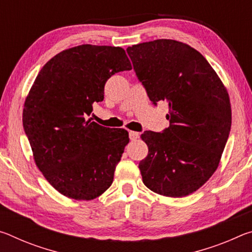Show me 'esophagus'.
Segmentation results:
<instances>
[{"label":"esophagus","instance_id":"1","mask_svg":"<svg viewBox=\"0 0 252 252\" xmlns=\"http://www.w3.org/2000/svg\"><path fill=\"white\" fill-rule=\"evenodd\" d=\"M129 136H130V139L131 140H136L140 136V134H139V132H135V131H130L129 132Z\"/></svg>","mask_w":252,"mask_h":252}]
</instances>
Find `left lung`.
<instances>
[{
	"mask_svg": "<svg viewBox=\"0 0 252 252\" xmlns=\"http://www.w3.org/2000/svg\"><path fill=\"white\" fill-rule=\"evenodd\" d=\"M126 52L152 103L169 105L167 129L141 134L149 148L139 163L142 181L156 193L185 197L219 165L231 127L227 89L203 55L182 42L155 40Z\"/></svg>",
	"mask_w": 252,
	"mask_h": 252,
	"instance_id": "left-lung-1",
	"label": "left lung"
}]
</instances>
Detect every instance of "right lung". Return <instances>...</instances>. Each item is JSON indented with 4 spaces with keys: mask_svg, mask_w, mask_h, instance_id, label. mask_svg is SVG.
Here are the masks:
<instances>
[{
    "mask_svg": "<svg viewBox=\"0 0 252 252\" xmlns=\"http://www.w3.org/2000/svg\"><path fill=\"white\" fill-rule=\"evenodd\" d=\"M131 69L122 48L82 44L53 57L34 81L23 127L37 168L65 197L92 200L112 185L129 133L87 117L103 101L108 79Z\"/></svg>",
    "mask_w": 252,
    "mask_h": 252,
    "instance_id": "right-lung-1",
    "label": "right lung"
}]
</instances>
